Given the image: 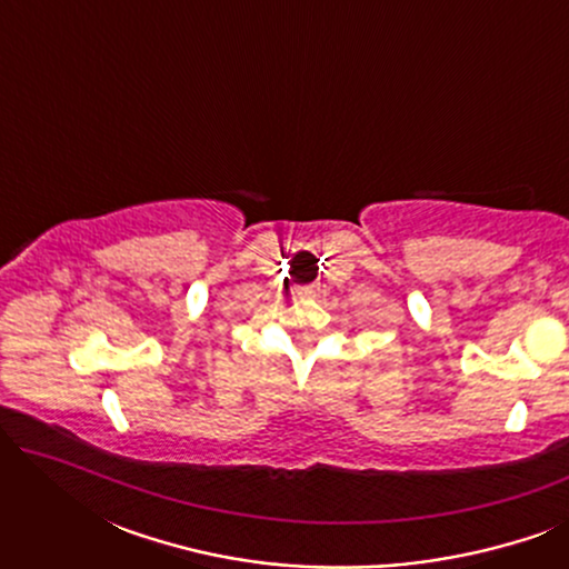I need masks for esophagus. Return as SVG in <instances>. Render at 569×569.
Returning a JSON list of instances; mask_svg holds the SVG:
<instances>
[{
    "instance_id": "34e87169",
    "label": "esophagus",
    "mask_w": 569,
    "mask_h": 569,
    "mask_svg": "<svg viewBox=\"0 0 569 569\" xmlns=\"http://www.w3.org/2000/svg\"><path fill=\"white\" fill-rule=\"evenodd\" d=\"M316 292H318L316 284L313 287H306V290H300V295H306V298H316Z\"/></svg>"
}]
</instances>
